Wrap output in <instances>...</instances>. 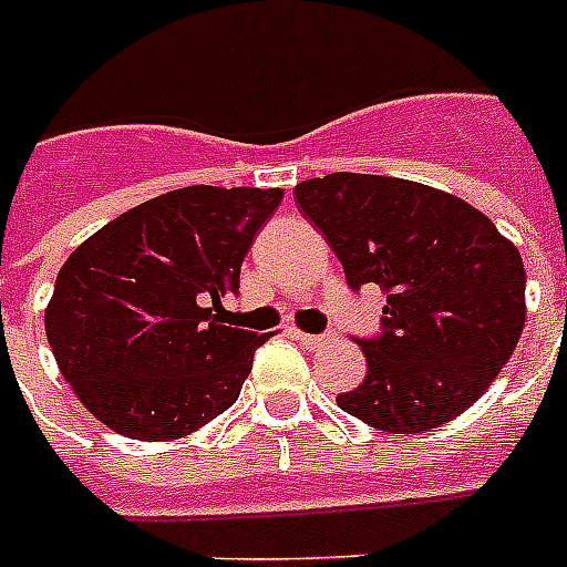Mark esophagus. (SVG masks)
<instances>
[{"label": "esophagus", "mask_w": 567, "mask_h": 567, "mask_svg": "<svg viewBox=\"0 0 567 567\" xmlns=\"http://www.w3.org/2000/svg\"><path fill=\"white\" fill-rule=\"evenodd\" d=\"M293 338H297L302 347H309V350H320V347L332 344V338L329 336H309V332H297V329H293Z\"/></svg>", "instance_id": "34e87169"}]
</instances>
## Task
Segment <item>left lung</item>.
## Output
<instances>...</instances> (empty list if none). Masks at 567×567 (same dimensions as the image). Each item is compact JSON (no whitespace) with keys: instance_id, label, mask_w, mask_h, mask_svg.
<instances>
[{"instance_id":"8db88e82","label":"left lung","mask_w":567,"mask_h":567,"mask_svg":"<svg viewBox=\"0 0 567 567\" xmlns=\"http://www.w3.org/2000/svg\"><path fill=\"white\" fill-rule=\"evenodd\" d=\"M293 196L347 282L388 293L382 336L359 341L368 377L338 405L394 435L430 432L471 409L527 323L518 247L480 208L421 182L329 173Z\"/></svg>"}]
</instances>
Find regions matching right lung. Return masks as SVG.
<instances>
[{
	"mask_svg": "<svg viewBox=\"0 0 567 567\" xmlns=\"http://www.w3.org/2000/svg\"><path fill=\"white\" fill-rule=\"evenodd\" d=\"M282 188L190 185L128 208L58 270L43 323L87 412L137 441L185 439L229 409L267 341L214 311Z\"/></svg>",
	"mask_w": 567,
	"mask_h": 567,
	"instance_id": "add662e5",
	"label": "right lung"
}]
</instances>
